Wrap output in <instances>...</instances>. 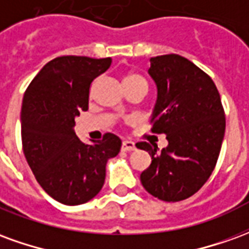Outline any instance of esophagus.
<instances>
[{"mask_svg":"<svg viewBox=\"0 0 249 249\" xmlns=\"http://www.w3.org/2000/svg\"><path fill=\"white\" fill-rule=\"evenodd\" d=\"M121 149H123V151H126V152L135 151V149H136L135 142H133V141H129V140L123 141V145H121Z\"/></svg>","mask_w":249,"mask_h":249,"instance_id":"obj_1","label":"esophagus"}]
</instances>
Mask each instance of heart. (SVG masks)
<instances>
[{"mask_svg":"<svg viewBox=\"0 0 249 249\" xmlns=\"http://www.w3.org/2000/svg\"><path fill=\"white\" fill-rule=\"evenodd\" d=\"M123 84H124L125 89L126 88L133 87V85H139V84H145L146 81L144 77L139 74V73H135V71H129V73H126L123 78Z\"/></svg>","mask_w":249,"mask_h":249,"instance_id":"1","label":"heart"}]
</instances>
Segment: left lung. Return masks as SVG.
<instances>
[{"label": "left lung", "instance_id": "1", "mask_svg": "<svg viewBox=\"0 0 249 249\" xmlns=\"http://www.w3.org/2000/svg\"><path fill=\"white\" fill-rule=\"evenodd\" d=\"M148 71L157 85L151 130L167 136L168 146L159 152L153 142H137L152 157L141 184L162 201H181L213 172L224 139V109L212 78L185 57H152Z\"/></svg>", "mask_w": 249, "mask_h": 249}]
</instances>
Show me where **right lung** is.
Masks as SVG:
<instances>
[{
	"mask_svg": "<svg viewBox=\"0 0 249 249\" xmlns=\"http://www.w3.org/2000/svg\"><path fill=\"white\" fill-rule=\"evenodd\" d=\"M110 64V57H57L25 90L21 108L24 155L42 189L65 205L87 203L101 191L107 161L121 148V140L113 133L88 145L73 129L74 119L88 110L90 84Z\"/></svg>",
	"mask_w": 249,
	"mask_h": 249,
	"instance_id": "add662e5",
	"label": "right lung"
}]
</instances>
